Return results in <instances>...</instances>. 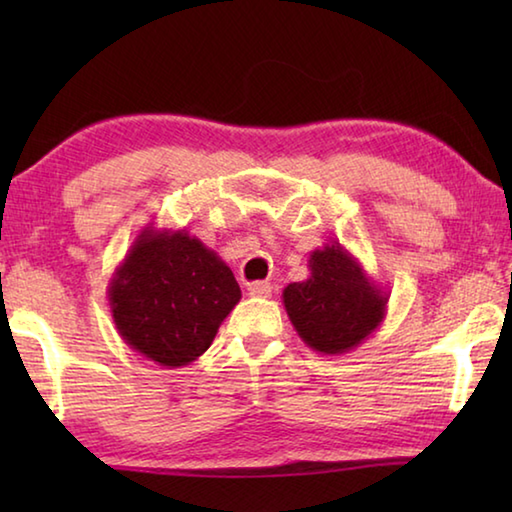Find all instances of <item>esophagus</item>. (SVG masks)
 <instances>
[{"instance_id":"esophagus-1","label":"esophagus","mask_w":512,"mask_h":512,"mask_svg":"<svg viewBox=\"0 0 512 512\" xmlns=\"http://www.w3.org/2000/svg\"><path fill=\"white\" fill-rule=\"evenodd\" d=\"M271 291H273L271 282H253V284H248V293L253 298H268V296H271Z\"/></svg>"}]
</instances>
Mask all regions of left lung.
Returning a JSON list of instances; mask_svg holds the SVG:
<instances>
[{"instance_id": "1", "label": "left lung", "mask_w": 512, "mask_h": 512, "mask_svg": "<svg viewBox=\"0 0 512 512\" xmlns=\"http://www.w3.org/2000/svg\"><path fill=\"white\" fill-rule=\"evenodd\" d=\"M309 271L305 282H293L282 291L291 325L320 354L354 350L384 320L388 293L341 244L314 250Z\"/></svg>"}]
</instances>
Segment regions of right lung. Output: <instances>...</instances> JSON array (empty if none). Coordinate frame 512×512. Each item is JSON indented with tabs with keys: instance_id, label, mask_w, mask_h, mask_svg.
<instances>
[{
	"instance_id": "add662e5",
	"label": "right lung",
	"mask_w": 512,
	"mask_h": 512,
	"mask_svg": "<svg viewBox=\"0 0 512 512\" xmlns=\"http://www.w3.org/2000/svg\"><path fill=\"white\" fill-rule=\"evenodd\" d=\"M241 300L230 266L187 230L137 235L108 284L112 320L124 343L164 368H180L210 348Z\"/></svg>"
}]
</instances>
